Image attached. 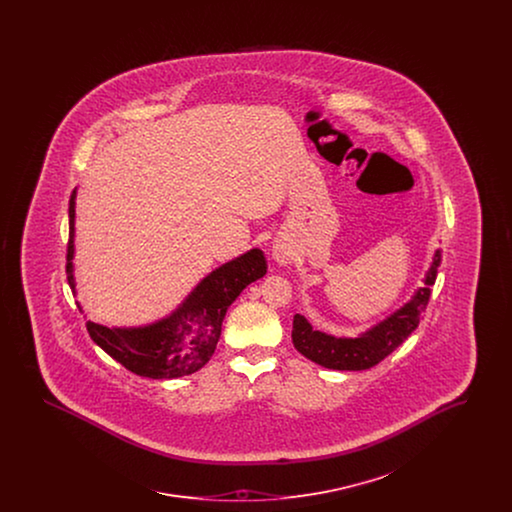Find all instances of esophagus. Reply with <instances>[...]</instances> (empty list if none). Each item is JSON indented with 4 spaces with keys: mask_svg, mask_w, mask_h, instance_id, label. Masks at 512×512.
Returning a JSON list of instances; mask_svg holds the SVG:
<instances>
[{
    "mask_svg": "<svg viewBox=\"0 0 512 512\" xmlns=\"http://www.w3.org/2000/svg\"><path fill=\"white\" fill-rule=\"evenodd\" d=\"M272 257L276 259V263L288 265L292 261V251L286 245L276 244L272 247Z\"/></svg>",
    "mask_w": 512,
    "mask_h": 512,
    "instance_id": "obj_1",
    "label": "esophagus"
}]
</instances>
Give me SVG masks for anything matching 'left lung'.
Here are the masks:
<instances>
[{
    "mask_svg": "<svg viewBox=\"0 0 512 512\" xmlns=\"http://www.w3.org/2000/svg\"><path fill=\"white\" fill-rule=\"evenodd\" d=\"M439 263L441 251L438 249L432 267L426 272L424 286L416 290L413 299L359 338L328 336L324 332L313 330L307 318L295 315L292 330L295 349L313 363L332 370H366L370 366L378 365L416 330L430 301Z\"/></svg>",
    "mask_w": 512,
    "mask_h": 512,
    "instance_id": "obj_1",
    "label": "left lung"
}]
</instances>
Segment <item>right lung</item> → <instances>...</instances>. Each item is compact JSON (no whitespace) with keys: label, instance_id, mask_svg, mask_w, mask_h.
<instances>
[{"label":"right lung","instance_id":"1","mask_svg":"<svg viewBox=\"0 0 512 512\" xmlns=\"http://www.w3.org/2000/svg\"><path fill=\"white\" fill-rule=\"evenodd\" d=\"M74 197L76 192L69 201L67 244V280L73 292ZM265 274L267 261L263 251L251 249L213 270L174 313L159 322L140 328H107L88 320L86 328L107 355L138 376L153 380L188 376L213 357L226 309L244 292L245 286Z\"/></svg>","mask_w":512,"mask_h":512}]
</instances>
